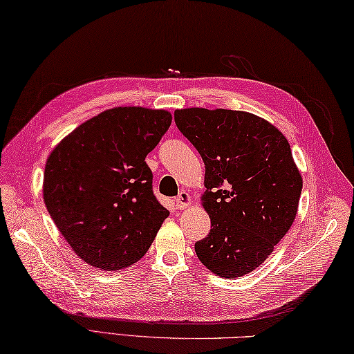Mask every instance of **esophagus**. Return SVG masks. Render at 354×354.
<instances>
[{
	"label": "esophagus",
	"instance_id": "1",
	"mask_svg": "<svg viewBox=\"0 0 354 354\" xmlns=\"http://www.w3.org/2000/svg\"><path fill=\"white\" fill-rule=\"evenodd\" d=\"M192 204V196L187 192H181L176 198V208L178 209H184Z\"/></svg>",
	"mask_w": 354,
	"mask_h": 354
}]
</instances>
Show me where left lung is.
<instances>
[{
	"label": "left lung",
	"mask_w": 354,
	"mask_h": 354,
	"mask_svg": "<svg viewBox=\"0 0 354 354\" xmlns=\"http://www.w3.org/2000/svg\"><path fill=\"white\" fill-rule=\"evenodd\" d=\"M175 123L205 164L202 205L212 230L194 243L198 259L219 277L252 272L297 216L303 178L288 140L243 111L176 109Z\"/></svg>",
	"instance_id": "left-lung-1"
}]
</instances>
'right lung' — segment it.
<instances>
[{
  "mask_svg": "<svg viewBox=\"0 0 354 354\" xmlns=\"http://www.w3.org/2000/svg\"><path fill=\"white\" fill-rule=\"evenodd\" d=\"M170 123L164 109L114 108L53 149L44 171L45 207L88 265L124 269L152 245L169 209L155 198L145 160Z\"/></svg>",
  "mask_w": 354,
  "mask_h": 354,
  "instance_id": "obj_1",
  "label": "right lung"
}]
</instances>
